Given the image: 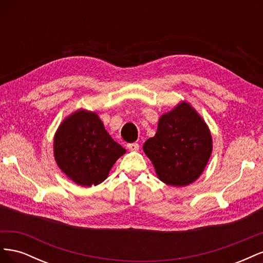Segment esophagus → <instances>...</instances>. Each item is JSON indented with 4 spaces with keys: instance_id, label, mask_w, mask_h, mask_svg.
Segmentation results:
<instances>
[{
    "instance_id": "esophagus-1",
    "label": "esophagus",
    "mask_w": 263,
    "mask_h": 263,
    "mask_svg": "<svg viewBox=\"0 0 263 263\" xmlns=\"http://www.w3.org/2000/svg\"><path fill=\"white\" fill-rule=\"evenodd\" d=\"M127 148H128L130 151H137L139 149V145L137 142H133V144H127Z\"/></svg>"
}]
</instances>
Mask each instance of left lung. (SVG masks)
I'll use <instances>...</instances> for the list:
<instances>
[{
  "instance_id": "8db88e82",
  "label": "left lung",
  "mask_w": 263,
  "mask_h": 263,
  "mask_svg": "<svg viewBox=\"0 0 263 263\" xmlns=\"http://www.w3.org/2000/svg\"><path fill=\"white\" fill-rule=\"evenodd\" d=\"M142 148L163 183L186 186L203 173L213 141L204 119L189 103L181 102L159 118L156 135Z\"/></svg>"
}]
</instances>
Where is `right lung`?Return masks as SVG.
Returning a JSON list of instances; mask_svg holds the SVG:
<instances>
[{
	"instance_id": "obj_1",
	"label": "right lung",
	"mask_w": 263,
	"mask_h": 263,
	"mask_svg": "<svg viewBox=\"0 0 263 263\" xmlns=\"http://www.w3.org/2000/svg\"><path fill=\"white\" fill-rule=\"evenodd\" d=\"M126 149L109 136L99 115L78 109L65 118L53 139L58 166L78 185H98L104 181Z\"/></svg>"
}]
</instances>
